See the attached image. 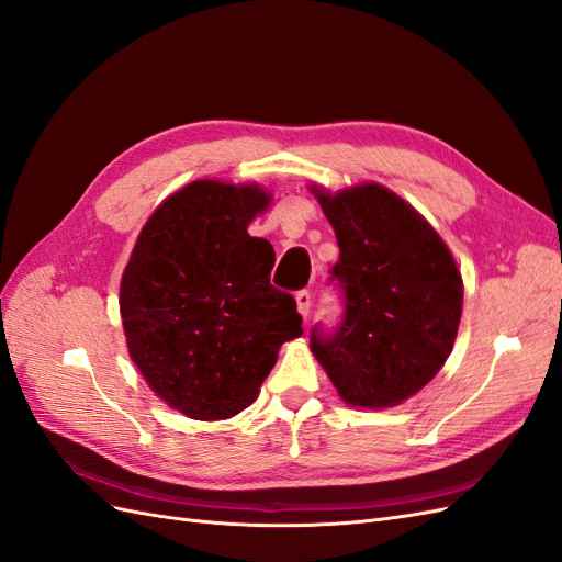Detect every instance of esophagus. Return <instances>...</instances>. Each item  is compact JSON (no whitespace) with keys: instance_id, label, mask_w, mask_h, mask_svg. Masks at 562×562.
<instances>
[{"instance_id":"obj_1","label":"esophagus","mask_w":562,"mask_h":562,"mask_svg":"<svg viewBox=\"0 0 562 562\" xmlns=\"http://www.w3.org/2000/svg\"><path fill=\"white\" fill-rule=\"evenodd\" d=\"M295 302H297V312L302 318H307L310 312H312V293L310 291H300L295 295Z\"/></svg>"}]
</instances>
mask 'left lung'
Here are the masks:
<instances>
[{
	"mask_svg": "<svg viewBox=\"0 0 562 562\" xmlns=\"http://www.w3.org/2000/svg\"><path fill=\"white\" fill-rule=\"evenodd\" d=\"M335 229L345 321L312 333V351L339 398L353 407H394L446 366L462 318L464 283L429 220L380 182L328 192L312 184Z\"/></svg>",
	"mask_w": 562,
	"mask_h": 562,
	"instance_id": "left-lung-1",
	"label": "left lung"
}]
</instances>
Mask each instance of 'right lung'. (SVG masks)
<instances>
[{"instance_id":"1","label":"right lung","mask_w":562,"mask_h":562,"mask_svg":"<svg viewBox=\"0 0 562 562\" xmlns=\"http://www.w3.org/2000/svg\"><path fill=\"white\" fill-rule=\"evenodd\" d=\"M271 194L258 182L194 180L138 234L119 285L131 361L190 419H229L258 398L283 342L302 335L295 300L269 283L274 248L248 234Z\"/></svg>"}]
</instances>
